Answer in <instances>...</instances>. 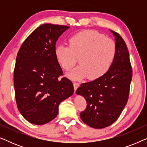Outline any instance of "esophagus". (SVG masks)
<instances>
[{
    "label": "esophagus",
    "instance_id": "34e87169",
    "mask_svg": "<svg viewBox=\"0 0 147 147\" xmlns=\"http://www.w3.org/2000/svg\"><path fill=\"white\" fill-rule=\"evenodd\" d=\"M80 86V84L79 83H77V82H74V90H75V92L76 91V90L78 89V88Z\"/></svg>",
    "mask_w": 147,
    "mask_h": 147
}]
</instances>
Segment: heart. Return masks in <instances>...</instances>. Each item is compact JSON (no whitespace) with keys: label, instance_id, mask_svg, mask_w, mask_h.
Listing matches in <instances>:
<instances>
[{"label":"heart","instance_id":"1","mask_svg":"<svg viewBox=\"0 0 147 147\" xmlns=\"http://www.w3.org/2000/svg\"><path fill=\"white\" fill-rule=\"evenodd\" d=\"M69 46L59 45L55 47V57L67 71L71 69L79 57L80 65L67 74L70 79L80 80L88 77L98 79L111 67L116 55L113 40L95 31L87 30L76 33L69 39Z\"/></svg>","mask_w":147,"mask_h":147}]
</instances>
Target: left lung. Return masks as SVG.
I'll return each mask as SVG.
<instances>
[{
	"label": "left lung",
	"mask_w": 147,
	"mask_h": 147,
	"mask_svg": "<svg viewBox=\"0 0 147 147\" xmlns=\"http://www.w3.org/2000/svg\"><path fill=\"white\" fill-rule=\"evenodd\" d=\"M110 31L116 41V55L111 67L102 77L82 84L76 90L87 102L80 118L87 125L98 129L111 125L120 116L127 103L132 77L125 42L119 34Z\"/></svg>",
	"instance_id": "left-lung-1"
}]
</instances>
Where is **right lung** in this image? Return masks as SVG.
Listing matches in <instances>:
<instances>
[{
	"instance_id": "obj_1",
	"label": "right lung",
	"mask_w": 147,
	"mask_h": 147,
	"mask_svg": "<svg viewBox=\"0 0 147 147\" xmlns=\"http://www.w3.org/2000/svg\"><path fill=\"white\" fill-rule=\"evenodd\" d=\"M69 27L43 24L32 32L18 52L15 70V98L20 113L33 124L42 125L58 114L59 104L74 92L55 55V44Z\"/></svg>"
}]
</instances>
